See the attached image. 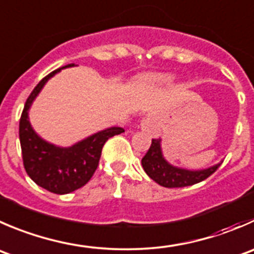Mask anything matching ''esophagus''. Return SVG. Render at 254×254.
<instances>
[{"label":"esophagus","mask_w":254,"mask_h":254,"mask_svg":"<svg viewBox=\"0 0 254 254\" xmlns=\"http://www.w3.org/2000/svg\"><path fill=\"white\" fill-rule=\"evenodd\" d=\"M141 130L151 135L159 134L160 129H159V124H157L156 119L150 114L145 115L141 120Z\"/></svg>","instance_id":"1"}]
</instances>
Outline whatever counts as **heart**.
I'll return each instance as SVG.
<instances>
[{
  "mask_svg": "<svg viewBox=\"0 0 254 254\" xmlns=\"http://www.w3.org/2000/svg\"><path fill=\"white\" fill-rule=\"evenodd\" d=\"M174 74H169V73H155V74H150L145 78V82L149 85L155 88H166L170 87L175 83Z\"/></svg>",
  "mask_w": 254,
  "mask_h": 254,
  "instance_id": "heart-1",
  "label": "heart"
}]
</instances>
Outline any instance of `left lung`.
Returning a JSON list of instances; mask_svg holds the SVG:
<instances>
[{
    "mask_svg": "<svg viewBox=\"0 0 254 254\" xmlns=\"http://www.w3.org/2000/svg\"><path fill=\"white\" fill-rule=\"evenodd\" d=\"M221 164L222 160L212 166L201 170H190L175 166L165 159L161 147V139H152L151 146L141 159L142 169L147 176L160 186L169 187V189L191 186L203 181L210 175H212Z\"/></svg>",
    "mask_w": 254,
    "mask_h": 254,
    "instance_id": "obj_1",
    "label": "left lung"
}]
</instances>
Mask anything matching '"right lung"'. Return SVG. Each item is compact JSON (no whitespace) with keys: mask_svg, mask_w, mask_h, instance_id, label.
<instances>
[{"mask_svg":"<svg viewBox=\"0 0 254 254\" xmlns=\"http://www.w3.org/2000/svg\"><path fill=\"white\" fill-rule=\"evenodd\" d=\"M70 67H75L74 63L49 73L37 84L24 104L19 120V141L26 172L38 186L57 195H65L84 186L97 170L105 141L125 131L120 127H110L72 146L52 144L34 131L28 117L32 104L52 77Z\"/></svg>","mask_w":254,"mask_h":254,"instance_id":"add662e5","label":"right lung"}]
</instances>
